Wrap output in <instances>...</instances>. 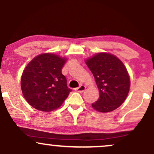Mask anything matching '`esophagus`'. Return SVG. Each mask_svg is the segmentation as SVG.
<instances>
[{
  "instance_id": "34e87169",
  "label": "esophagus",
  "mask_w": 154,
  "mask_h": 154,
  "mask_svg": "<svg viewBox=\"0 0 154 154\" xmlns=\"http://www.w3.org/2000/svg\"><path fill=\"white\" fill-rule=\"evenodd\" d=\"M86 87L85 85H80V86H79L78 88H75V91L79 92V93H82L83 91L85 90Z\"/></svg>"
}]
</instances>
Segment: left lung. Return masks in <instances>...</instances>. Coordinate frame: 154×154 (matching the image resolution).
I'll use <instances>...</instances> for the list:
<instances>
[{"label": "left lung", "mask_w": 154, "mask_h": 154, "mask_svg": "<svg viewBox=\"0 0 154 154\" xmlns=\"http://www.w3.org/2000/svg\"><path fill=\"white\" fill-rule=\"evenodd\" d=\"M85 63L94 76L100 94L92 107L103 113L115 110L125 101L130 91L126 67L121 60L109 53H98Z\"/></svg>", "instance_id": "1"}]
</instances>
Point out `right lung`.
Masks as SVG:
<instances>
[{
    "mask_svg": "<svg viewBox=\"0 0 154 154\" xmlns=\"http://www.w3.org/2000/svg\"><path fill=\"white\" fill-rule=\"evenodd\" d=\"M66 61V58L47 53L37 56L26 65L21 78V88L29 105L48 112L62 105L72 91L61 73Z\"/></svg>",
    "mask_w": 154,
    "mask_h": 154,
    "instance_id": "add662e5",
    "label": "right lung"
}]
</instances>
